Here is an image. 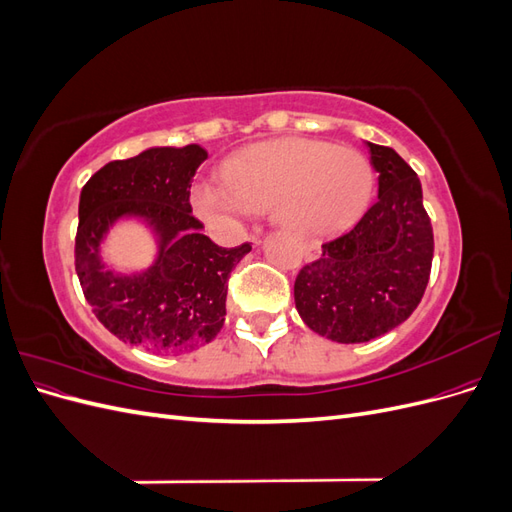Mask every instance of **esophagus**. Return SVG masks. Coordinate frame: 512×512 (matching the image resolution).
I'll return each instance as SVG.
<instances>
[{
  "label": "esophagus",
  "mask_w": 512,
  "mask_h": 512,
  "mask_svg": "<svg viewBox=\"0 0 512 512\" xmlns=\"http://www.w3.org/2000/svg\"><path fill=\"white\" fill-rule=\"evenodd\" d=\"M252 241L258 243V237H252ZM301 250H303V258L305 260H316L320 256V247L316 243H305Z\"/></svg>",
  "instance_id": "34e87169"
}]
</instances>
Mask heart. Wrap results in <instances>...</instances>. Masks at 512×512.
Returning <instances> with one entry per match:
<instances>
[{
	"label": "heart",
	"mask_w": 512,
	"mask_h": 512,
	"mask_svg": "<svg viewBox=\"0 0 512 512\" xmlns=\"http://www.w3.org/2000/svg\"><path fill=\"white\" fill-rule=\"evenodd\" d=\"M371 168L363 153L312 138H277L237 151L222 164V183L200 181L194 207L211 222L271 209L299 237L344 228L365 207Z\"/></svg>",
	"instance_id": "obj_1"
}]
</instances>
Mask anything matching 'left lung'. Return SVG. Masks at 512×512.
I'll return each instance as SVG.
<instances>
[{
    "label": "left lung",
    "mask_w": 512,
    "mask_h": 512,
    "mask_svg": "<svg viewBox=\"0 0 512 512\" xmlns=\"http://www.w3.org/2000/svg\"><path fill=\"white\" fill-rule=\"evenodd\" d=\"M378 198L350 230L294 282V303L314 333L363 344L393 331L421 303L433 258V230L414 170L391 147L365 141Z\"/></svg>",
    "instance_id": "left-lung-1"
}]
</instances>
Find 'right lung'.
Masks as SVG:
<instances>
[{
  "label": "right lung",
  "instance_id": "add662e5",
  "mask_svg": "<svg viewBox=\"0 0 512 512\" xmlns=\"http://www.w3.org/2000/svg\"><path fill=\"white\" fill-rule=\"evenodd\" d=\"M207 158L200 145L149 147L108 162L81 190L76 275L96 318L121 342L190 352L224 327L230 271L252 245H215L192 215L190 183ZM123 221L145 225L157 243L141 272L121 274L103 260L107 235Z\"/></svg>",
  "mask_w": 512,
  "mask_h": 512
}]
</instances>
